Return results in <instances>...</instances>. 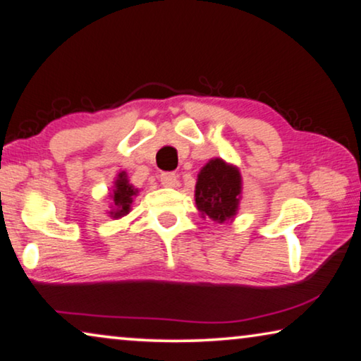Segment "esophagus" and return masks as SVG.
<instances>
[{
	"instance_id": "1",
	"label": "esophagus",
	"mask_w": 361,
	"mask_h": 361,
	"mask_svg": "<svg viewBox=\"0 0 361 361\" xmlns=\"http://www.w3.org/2000/svg\"><path fill=\"white\" fill-rule=\"evenodd\" d=\"M160 183L166 188H173L178 183V176H176L173 171H165V173L160 175Z\"/></svg>"
}]
</instances>
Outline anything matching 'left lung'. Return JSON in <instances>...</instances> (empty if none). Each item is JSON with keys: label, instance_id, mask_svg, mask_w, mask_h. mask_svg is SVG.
I'll return each mask as SVG.
<instances>
[{"label": "left lung", "instance_id": "left-lung-1", "mask_svg": "<svg viewBox=\"0 0 361 361\" xmlns=\"http://www.w3.org/2000/svg\"><path fill=\"white\" fill-rule=\"evenodd\" d=\"M241 192L240 171L224 160L212 159L197 175L196 206L202 217L225 222L236 214Z\"/></svg>", "mask_w": 361, "mask_h": 361}]
</instances>
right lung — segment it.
Wrapping results in <instances>:
<instances>
[{
	"mask_svg": "<svg viewBox=\"0 0 361 361\" xmlns=\"http://www.w3.org/2000/svg\"><path fill=\"white\" fill-rule=\"evenodd\" d=\"M137 190L129 185V181L126 178V173H120L118 175V180L115 181V190H113V211L110 215L113 219H120L123 215H126L129 212V206L133 202V196H136Z\"/></svg>",
	"mask_w": 361,
	"mask_h": 361,
	"instance_id": "1",
	"label": "right lung"
}]
</instances>
